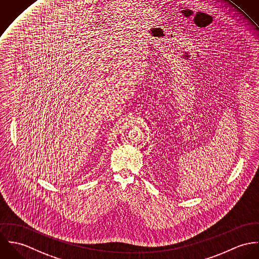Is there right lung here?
<instances>
[{
	"mask_svg": "<svg viewBox=\"0 0 259 259\" xmlns=\"http://www.w3.org/2000/svg\"><path fill=\"white\" fill-rule=\"evenodd\" d=\"M64 4H65V3H64ZM66 4H69V3H68V1H67V2H66Z\"/></svg>",
	"mask_w": 259,
	"mask_h": 259,
	"instance_id": "1",
	"label": "right lung"
}]
</instances>
